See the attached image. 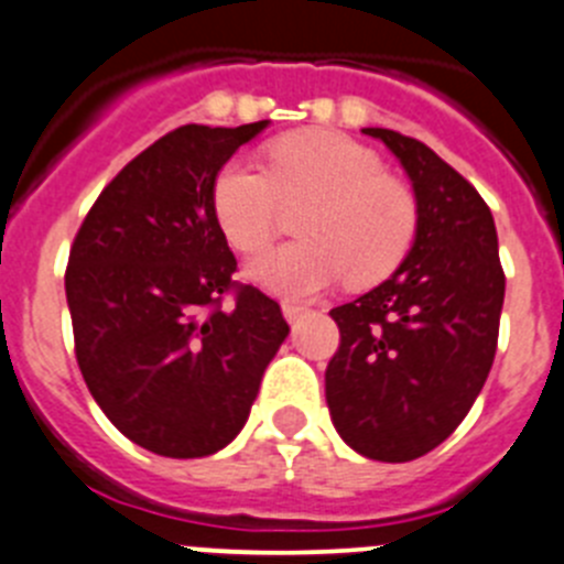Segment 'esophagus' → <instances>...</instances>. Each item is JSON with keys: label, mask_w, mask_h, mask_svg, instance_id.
Instances as JSON below:
<instances>
[{"label": "esophagus", "mask_w": 564, "mask_h": 564, "mask_svg": "<svg viewBox=\"0 0 564 564\" xmlns=\"http://www.w3.org/2000/svg\"><path fill=\"white\" fill-rule=\"evenodd\" d=\"M283 317L289 319V323H294V319H301L303 314H306V306H301V303H283Z\"/></svg>", "instance_id": "obj_1"}]
</instances>
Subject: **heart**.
I'll list each match as a JSON object with an SVG mask.
<instances>
[{"label": "heart", "instance_id": "obj_1", "mask_svg": "<svg viewBox=\"0 0 564 564\" xmlns=\"http://www.w3.org/2000/svg\"><path fill=\"white\" fill-rule=\"evenodd\" d=\"M270 171L232 160L213 180V216L238 252L267 247L283 202H311L303 241L267 250L247 267L261 289L314 297L339 278L373 283L390 275L415 236V202L384 176L382 160L334 131L289 134L267 149Z\"/></svg>", "mask_w": 564, "mask_h": 564}]
</instances>
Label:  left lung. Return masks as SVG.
Masks as SVG:
<instances>
[{
    "mask_svg": "<svg viewBox=\"0 0 564 564\" xmlns=\"http://www.w3.org/2000/svg\"><path fill=\"white\" fill-rule=\"evenodd\" d=\"M402 162L415 194V238L399 270L332 308L339 348L326 402L354 453L388 464L421 458L453 435L497 351L506 275L480 194L433 149L362 129Z\"/></svg>",
    "mask_w": 564,
    "mask_h": 564,
    "instance_id": "1",
    "label": "left lung"
}]
</instances>
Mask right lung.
<instances>
[{"instance_id":"obj_1","label":"right lung","mask_w":564,"mask_h":564,"mask_svg":"<svg viewBox=\"0 0 564 564\" xmlns=\"http://www.w3.org/2000/svg\"><path fill=\"white\" fill-rule=\"evenodd\" d=\"M267 123L160 137L104 187L69 250L86 388L126 438L165 458H205L241 433L289 334L272 297L232 281L210 202L216 174Z\"/></svg>"}]
</instances>
